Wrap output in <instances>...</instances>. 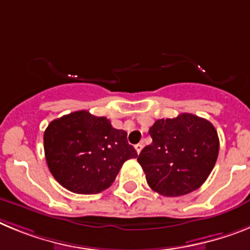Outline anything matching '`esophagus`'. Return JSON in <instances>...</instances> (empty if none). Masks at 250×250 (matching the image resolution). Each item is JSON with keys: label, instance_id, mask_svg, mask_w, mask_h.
Wrapping results in <instances>:
<instances>
[{"label": "esophagus", "instance_id": "obj_1", "mask_svg": "<svg viewBox=\"0 0 250 250\" xmlns=\"http://www.w3.org/2000/svg\"><path fill=\"white\" fill-rule=\"evenodd\" d=\"M134 148H136L137 153H140V152L142 151V148H143V143H137V145L134 146Z\"/></svg>", "mask_w": 250, "mask_h": 250}]
</instances>
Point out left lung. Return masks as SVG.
Listing matches in <instances>:
<instances>
[{"label": "left lung", "instance_id": "8db88e82", "mask_svg": "<svg viewBox=\"0 0 250 250\" xmlns=\"http://www.w3.org/2000/svg\"><path fill=\"white\" fill-rule=\"evenodd\" d=\"M152 143L137 161L149 188L164 196H181L200 188L215 166L219 137L206 119L181 113L158 119L149 128Z\"/></svg>", "mask_w": 250, "mask_h": 250}]
</instances>
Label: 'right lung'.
<instances>
[{
    "mask_svg": "<svg viewBox=\"0 0 250 250\" xmlns=\"http://www.w3.org/2000/svg\"><path fill=\"white\" fill-rule=\"evenodd\" d=\"M47 167L62 188L75 194H98L112 185L122 165L137 152L127 132L105 117L78 110L50 122L44 133Z\"/></svg>",
    "mask_w": 250,
    "mask_h": 250,
    "instance_id": "add662e5",
    "label": "right lung"
}]
</instances>
